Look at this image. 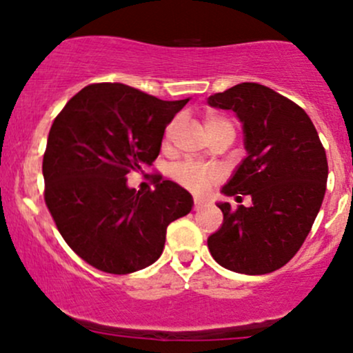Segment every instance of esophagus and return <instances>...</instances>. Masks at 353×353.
Returning a JSON list of instances; mask_svg holds the SVG:
<instances>
[{
	"label": "esophagus",
	"instance_id": "34e87169",
	"mask_svg": "<svg viewBox=\"0 0 353 353\" xmlns=\"http://www.w3.org/2000/svg\"><path fill=\"white\" fill-rule=\"evenodd\" d=\"M202 208H204V202L201 199H194V210H201Z\"/></svg>",
	"mask_w": 353,
	"mask_h": 353
}]
</instances>
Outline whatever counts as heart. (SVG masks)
I'll return each instance as SVG.
<instances>
[{
  "mask_svg": "<svg viewBox=\"0 0 353 353\" xmlns=\"http://www.w3.org/2000/svg\"><path fill=\"white\" fill-rule=\"evenodd\" d=\"M222 124H230L228 119H224L222 116L217 114H209L205 117V131L212 132L214 129L219 128ZM174 131V123H171L165 128L164 132V144L169 143ZM174 177H176L177 182H181L184 188H188L194 192H205L214 182L217 181L219 174L214 169L208 168L204 164H197V163H182L181 165H177L176 171H174Z\"/></svg>",
  "mask_w": 353,
  "mask_h": 353,
  "instance_id": "heart-1",
  "label": "heart"
}]
</instances>
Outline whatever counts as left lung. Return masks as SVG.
<instances>
[{"mask_svg":"<svg viewBox=\"0 0 353 353\" xmlns=\"http://www.w3.org/2000/svg\"><path fill=\"white\" fill-rule=\"evenodd\" d=\"M209 104L232 109L244 124L247 157L222 192L252 197L250 208L217 204L224 222L208 239L210 255L239 274L274 272L297 254L317 217L329 176L325 149L299 104L259 83L216 92Z\"/></svg>","mask_w":353,"mask_h":353,"instance_id":"left-lung-1","label":"left lung"}]
</instances>
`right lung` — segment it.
<instances>
[{
    "instance_id": "obj_1",
    "label": "right lung",
    "mask_w": 353,
    "mask_h": 353,
    "mask_svg": "<svg viewBox=\"0 0 353 353\" xmlns=\"http://www.w3.org/2000/svg\"><path fill=\"white\" fill-rule=\"evenodd\" d=\"M189 99L163 101L121 83L83 88L56 116L43 157L44 202L66 244L89 265L131 274L161 257L165 229L192 209V197L151 174L136 192L129 172L159 156L164 129Z\"/></svg>"
}]
</instances>
